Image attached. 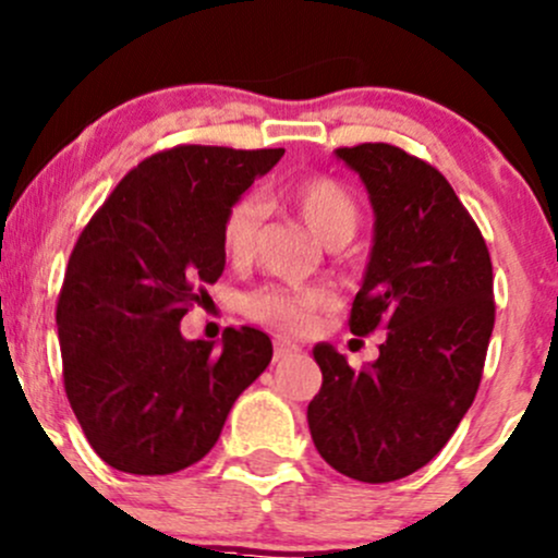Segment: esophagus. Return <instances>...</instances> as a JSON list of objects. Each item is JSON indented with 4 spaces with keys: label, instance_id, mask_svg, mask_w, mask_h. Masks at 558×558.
<instances>
[{
    "label": "esophagus",
    "instance_id": "34e87169",
    "mask_svg": "<svg viewBox=\"0 0 558 558\" xmlns=\"http://www.w3.org/2000/svg\"><path fill=\"white\" fill-rule=\"evenodd\" d=\"M296 352H302V349H299V344H293V341H286V339H278V341H275L272 357H275V363H283V360L293 357V354H296Z\"/></svg>",
    "mask_w": 558,
    "mask_h": 558
}]
</instances>
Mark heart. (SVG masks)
Returning a JSON list of instances; mask_svg holds the SVG:
<instances>
[{"mask_svg":"<svg viewBox=\"0 0 558 558\" xmlns=\"http://www.w3.org/2000/svg\"><path fill=\"white\" fill-rule=\"evenodd\" d=\"M286 204L307 222V228L328 246L352 241L363 222L360 201L344 182L328 174H310L293 180L283 190ZM265 209L254 195H243L222 219V246L232 262H248L259 241ZM336 304L328 286H262L243 299V312L262 326L280 330H307L320 312Z\"/></svg>","mask_w":558,"mask_h":558,"instance_id":"1","label":"heart"}]
</instances>
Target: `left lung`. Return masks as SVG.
<instances>
[{"label":"left lung","mask_w":558,"mask_h":558,"mask_svg":"<svg viewBox=\"0 0 558 558\" xmlns=\"http://www.w3.org/2000/svg\"><path fill=\"white\" fill-rule=\"evenodd\" d=\"M336 156L360 171L376 211L349 330L387 339L363 368L315 347L323 387L307 421L328 466L381 485L426 466L474 402L495 326L493 262L474 217L424 158L389 143Z\"/></svg>","instance_id":"left-lung-1"}]
</instances>
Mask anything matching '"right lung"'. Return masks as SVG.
Wrapping results in <instances>:
<instances>
[{
  "mask_svg": "<svg viewBox=\"0 0 558 558\" xmlns=\"http://www.w3.org/2000/svg\"><path fill=\"white\" fill-rule=\"evenodd\" d=\"M283 148L174 145L140 161L92 214L58 296L63 387L92 450L126 474H174L217 445L232 402L272 360L262 330L222 347L180 320L222 275V219Z\"/></svg>",
  "mask_w": 558,
  "mask_h": 558,
  "instance_id": "add662e5",
  "label": "right lung"
}]
</instances>
